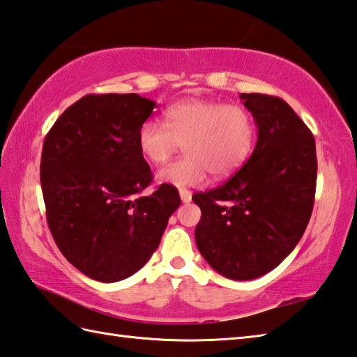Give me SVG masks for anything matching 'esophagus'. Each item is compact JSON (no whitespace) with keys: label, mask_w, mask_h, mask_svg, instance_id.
<instances>
[{"label":"esophagus","mask_w":357,"mask_h":357,"mask_svg":"<svg viewBox=\"0 0 357 357\" xmlns=\"http://www.w3.org/2000/svg\"><path fill=\"white\" fill-rule=\"evenodd\" d=\"M179 196H181V201L184 204L192 201V193L190 190H187V188H179Z\"/></svg>","instance_id":"esophagus-1"}]
</instances>
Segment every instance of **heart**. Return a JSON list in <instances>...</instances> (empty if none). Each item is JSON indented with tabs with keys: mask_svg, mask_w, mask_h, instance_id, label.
I'll return each mask as SVG.
<instances>
[{
	"mask_svg": "<svg viewBox=\"0 0 357 357\" xmlns=\"http://www.w3.org/2000/svg\"><path fill=\"white\" fill-rule=\"evenodd\" d=\"M138 150L151 164H161L184 146V156L162 167L156 181L173 187L201 185L208 172L230 176L247 161L255 141V121L238 104L183 100L164 112V126L146 121L138 128Z\"/></svg>",
	"mask_w": 357,
	"mask_h": 357,
	"instance_id": "1",
	"label": "heart"
}]
</instances>
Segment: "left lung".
I'll return each mask as SVG.
<instances>
[{
    "instance_id": "8db88e82",
    "label": "left lung",
    "mask_w": 357,
    "mask_h": 357,
    "mask_svg": "<svg viewBox=\"0 0 357 357\" xmlns=\"http://www.w3.org/2000/svg\"><path fill=\"white\" fill-rule=\"evenodd\" d=\"M257 127L252 156L233 176L193 195L201 208L195 239L222 276L256 279L276 268L298 245L313 211L316 142L278 96L241 93Z\"/></svg>"
}]
</instances>
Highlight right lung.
<instances>
[{"instance_id":"right-lung-1","label":"right lung","mask_w":357,"mask_h":357,"mask_svg":"<svg viewBox=\"0 0 357 357\" xmlns=\"http://www.w3.org/2000/svg\"><path fill=\"white\" fill-rule=\"evenodd\" d=\"M155 102L136 93L82 96L45 135L41 188L58 248L100 282L138 271L159 245L179 207L176 188L153 181L138 150V128Z\"/></svg>"}]
</instances>
